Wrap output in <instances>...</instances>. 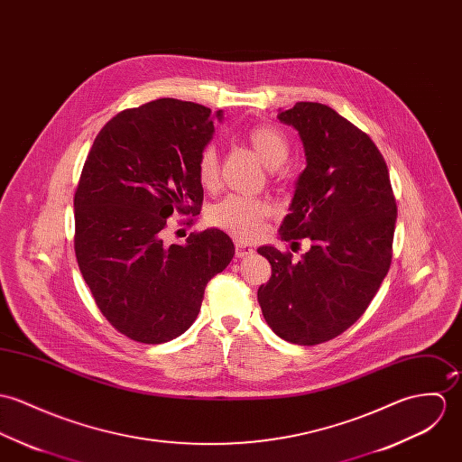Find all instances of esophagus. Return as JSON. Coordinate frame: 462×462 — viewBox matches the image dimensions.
I'll use <instances>...</instances> for the list:
<instances>
[{"label": "esophagus", "instance_id": "34e87169", "mask_svg": "<svg viewBox=\"0 0 462 462\" xmlns=\"http://www.w3.org/2000/svg\"><path fill=\"white\" fill-rule=\"evenodd\" d=\"M255 254V248L248 243H243V241H237L236 243V255L239 258H245V256L254 255Z\"/></svg>", "mask_w": 462, "mask_h": 462}]
</instances>
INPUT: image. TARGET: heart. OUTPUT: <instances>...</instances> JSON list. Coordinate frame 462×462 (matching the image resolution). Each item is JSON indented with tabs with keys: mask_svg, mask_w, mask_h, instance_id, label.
I'll return each mask as SVG.
<instances>
[{
	"mask_svg": "<svg viewBox=\"0 0 462 462\" xmlns=\"http://www.w3.org/2000/svg\"><path fill=\"white\" fill-rule=\"evenodd\" d=\"M246 140L258 159L267 168L282 166L289 157V140L274 125H256L248 134ZM217 152L214 145H207L199 155L197 173L200 184L210 189L217 182ZM269 214V206L263 200L230 195L225 200L217 202L208 208L207 219L212 226L221 228L239 239H254L262 228L263 217Z\"/></svg>",
	"mask_w": 462,
	"mask_h": 462,
	"instance_id": "obj_1",
	"label": "heart"
}]
</instances>
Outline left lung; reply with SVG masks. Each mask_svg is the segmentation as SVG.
I'll list each match as a JSON object with an SVG mask.
<instances>
[{"instance_id": "1", "label": "left lung", "mask_w": 462, "mask_h": 462, "mask_svg": "<svg viewBox=\"0 0 462 462\" xmlns=\"http://www.w3.org/2000/svg\"><path fill=\"white\" fill-rule=\"evenodd\" d=\"M278 120L298 131L307 157L278 234L311 246L301 260L260 246L273 274L256 298L280 338L315 346L351 328L379 291L392 262L397 206L384 157L333 107L296 103L278 109Z\"/></svg>"}]
</instances>
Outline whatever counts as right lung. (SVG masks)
I'll list each match as a JSON object with an SVG mask.
<instances>
[{"instance_id": "1", "label": "right lung", "mask_w": 462, "mask_h": 462, "mask_svg": "<svg viewBox=\"0 0 462 462\" xmlns=\"http://www.w3.org/2000/svg\"><path fill=\"white\" fill-rule=\"evenodd\" d=\"M202 104L157 99L113 116L97 134L74 195V248L104 317L142 344L180 337L197 320L207 282L234 258L217 228L184 245L162 241L173 212L200 214L197 162L214 133Z\"/></svg>"}]
</instances>
